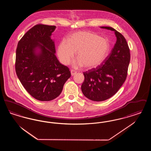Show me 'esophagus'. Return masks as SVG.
Instances as JSON below:
<instances>
[{
    "label": "esophagus",
    "instance_id": "esophagus-1",
    "mask_svg": "<svg viewBox=\"0 0 151 151\" xmlns=\"http://www.w3.org/2000/svg\"><path fill=\"white\" fill-rule=\"evenodd\" d=\"M77 73V72L75 71V70H71V75L72 76H73V75H75L76 73Z\"/></svg>",
    "mask_w": 151,
    "mask_h": 151
}]
</instances>
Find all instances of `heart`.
<instances>
[{
    "mask_svg": "<svg viewBox=\"0 0 151 151\" xmlns=\"http://www.w3.org/2000/svg\"><path fill=\"white\" fill-rule=\"evenodd\" d=\"M111 45L106 38L88 31H80L69 37L68 41L63 40L58 47L60 61L68 65L77 51L78 60L74 66H82L88 69L96 68L104 63L110 53Z\"/></svg>",
    "mask_w": 151,
    "mask_h": 151,
    "instance_id": "1",
    "label": "heart"
}]
</instances>
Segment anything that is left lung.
<instances>
[{
  "label": "left lung",
  "mask_w": 151,
  "mask_h": 151,
  "mask_svg": "<svg viewBox=\"0 0 151 151\" xmlns=\"http://www.w3.org/2000/svg\"><path fill=\"white\" fill-rule=\"evenodd\" d=\"M101 28L114 31L116 41L102 64L83 72L82 92L94 101L108 100L118 92L126 79L130 61L129 47L124 36L111 27Z\"/></svg>",
  "instance_id": "left-lung-1"
}]
</instances>
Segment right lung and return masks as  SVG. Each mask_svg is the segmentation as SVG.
<instances>
[{
	"mask_svg": "<svg viewBox=\"0 0 151 151\" xmlns=\"http://www.w3.org/2000/svg\"><path fill=\"white\" fill-rule=\"evenodd\" d=\"M55 28L36 25L23 36L16 49V75L26 91L39 101L57 98L71 76L68 67L62 65L55 55V44L50 36Z\"/></svg>",
	"mask_w": 151,
	"mask_h": 151,
	"instance_id": "1",
	"label": "right lung"
}]
</instances>
